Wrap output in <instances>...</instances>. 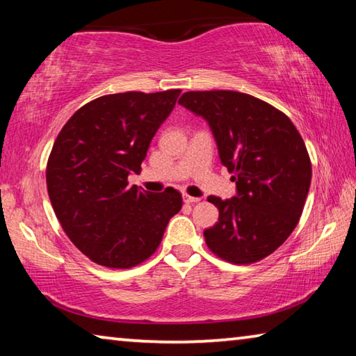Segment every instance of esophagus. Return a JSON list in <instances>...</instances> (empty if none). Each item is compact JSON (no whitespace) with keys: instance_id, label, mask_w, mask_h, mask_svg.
<instances>
[{"instance_id":"esophagus-1","label":"esophagus","mask_w":356,"mask_h":356,"mask_svg":"<svg viewBox=\"0 0 356 356\" xmlns=\"http://www.w3.org/2000/svg\"><path fill=\"white\" fill-rule=\"evenodd\" d=\"M184 201L186 204H195V202H200L201 200H200V197H195V196H190V195H184Z\"/></svg>"}]
</instances>
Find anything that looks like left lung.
I'll use <instances>...</instances> for the list:
<instances>
[{"label":"left lung","instance_id":"obj_1","mask_svg":"<svg viewBox=\"0 0 356 356\" xmlns=\"http://www.w3.org/2000/svg\"><path fill=\"white\" fill-rule=\"evenodd\" d=\"M179 104L207 120L221 163L232 174V200L209 196L218 222L204 231L209 250L231 264L261 261L298 225L311 185L308 149L278 108L237 91H190Z\"/></svg>","mask_w":356,"mask_h":356}]
</instances>
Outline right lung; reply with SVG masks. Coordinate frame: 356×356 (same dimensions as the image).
<instances>
[{
  "mask_svg": "<svg viewBox=\"0 0 356 356\" xmlns=\"http://www.w3.org/2000/svg\"><path fill=\"white\" fill-rule=\"evenodd\" d=\"M180 89L108 94L83 105L59 131L47 161V190L70 242L92 262L131 268L154 254L171 216L174 188L129 186Z\"/></svg>",
  "mask_w": 356,
  "mask_h": 356,
  "instance_id": "right-lung-1",
  "label": "right lung"
}]
</instances>
